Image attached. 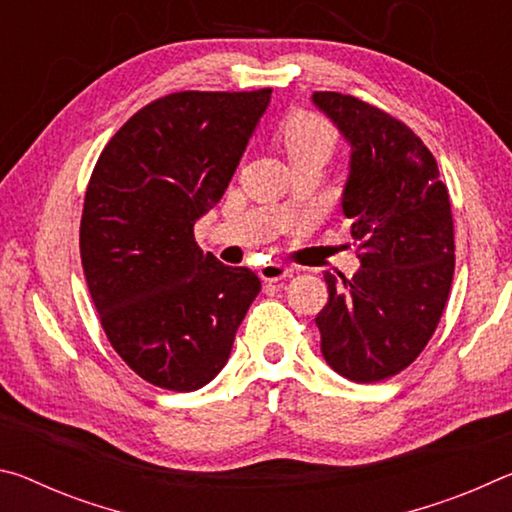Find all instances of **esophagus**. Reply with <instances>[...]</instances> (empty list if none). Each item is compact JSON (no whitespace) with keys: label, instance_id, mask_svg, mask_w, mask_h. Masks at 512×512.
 <instances>
[{"label":"esophagus","instance_id":"obj_1","mask_svg":"<svg viewBox=\"0 0 512 512\" xmlns=\"http://www.w3.org/2000/svg\"><path fill=\"white\" fill-rule=\"evenodd\" d=\"M293 273V268L284 266V264H264L262 268H259V277H262L264 282H280L284 280V277H289Z\"/></svg>","mask_w":512,"mask_h":512}]
</instances>
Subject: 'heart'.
Segmentation results:
<instances>
[{
  "mask_svg": "<svg viewBox=\"0 0 512 512\" xmlns=\"http://www.w3.org/2000/svg\"><path fill=\"white\" fill-rule=\"evenodd\" d=\"M277 140L296 167V164L309 160L327 162L336 146V131L325 117L316 115V112L298 110L277 128Z\"/></svg>",
  "mask_w": 512,
  "mask_h": 512,
  "instance_id": "obj_1",
  "label": "heart"
}]
</instances>
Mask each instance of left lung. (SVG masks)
Returning a JSON list of instances; mask_svg holds the SVG:
<instances>
[{"instance_id":"obj_1","label":"left lung","mask_w":512,"mask_h":512,"mask_svg":"<svg viewBox=\"0 0 512 512\" xmlns=\"http://www.w3.org/2000/svg\"><path fill=\"white\" fill-rule=\"evenodd\" d=\"M314 103L350 142L343 214L361 268L325 273L316 316L325 361L372 384L418 359L436 332L454 277V221L436 158L409 126L352 94L314 92Z\"/></svg>"}]
</instances>
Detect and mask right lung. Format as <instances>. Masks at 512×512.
<instances>
[{
    "instance_id": "1",
    "label": "right lung",
    "mask_w": 512,
    "mask_h": 512,
    "mask_svg": "<svg viewBox=\"0 0 512 512\" xmlns=\"http://www.w3.org/2000/svg\"><path fill=\"white\" fill-rule=\"evenodd\" d=\"M271 88L173 92L137 110L94 164L81 262L108 341L167 391H198L228 363L262 289L203 253L194 223L221 201Z\"/></svg>"
}]
</instances>
